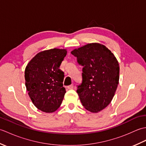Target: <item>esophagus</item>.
Masks as SVG:
<instances>
[{"label":"esophagus","mask_w":146,"mask_h":146,"mask_svg":"<svg viewBox=\"0 0 146 146\" xmlns=\"http://www.w3.org/2000/svg\"><path fill=\"white\" fill-rule=\"evenodd\" d=\"M67 88H68V90H71V89H73V84H71V85L68 86H67Z\"/></svg>","instance_id":"esophagus-1"}]
</instances>
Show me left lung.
<instances>
[{
  "label": "left lung",
  "instance_id": "8db88e82",
  "mask_svg": "<svg viewBox=\"0 0 146 146\" xmlns=\"http://www.w3.org/2000/svg\"><path fill=\"white\" fill-rule=\"evenodd\" d=\"M83 66L82 82L77 93L83 106L93 113L107 107L119 84V64L109 49L98 43L88 44L71 51Z\"/></svg>",
  "mask_w": 146,
  "mask_h": 146
}]
</instances>
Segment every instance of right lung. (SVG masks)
<instances>
[{"label": "right lung", "mask_w": 146, "mask_h": 146, "mask_svg": "<svg viewBox=\"0 0 146 146\" xmlns=\"http://www.w3.org/2000/svg\"><path fill=\"white\" fill-rule=\"evenodd\" d=\"M66 53V49L56 48L40 52L26 68L24 77L29 97L44 112H54L63 100L64 75L60 66Z\"/></svg>", "instance_id": "right-lung-1"}]
</instances>
